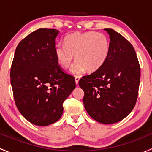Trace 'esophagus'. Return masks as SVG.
Returning a JSON list of instances; mask_svg holds the SVG:
<instances>
[{"label":"esophagus","instance_id":"obj_1","mask_svg":"<svg viewBox=\"0 0 152 152\" xmlns=\"http://www.w3.org/2000/svg\"><path fill=\"white\" fill-rule=\"evenodd\" d=\"M80 76H75V82H76V85H78L79 84V79H80Z\"/></svg>","mask_w":152,"mask_h":152}]
</instances>
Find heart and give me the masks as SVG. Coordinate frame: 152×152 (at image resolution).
Listing matches in <instances>:
<instances>
[{
	"instance_id": "b5f03b06",
	"label": "heart",
	"mask_w": 152,
	"mask_h": 152,
	"mask_svg": "<svg viewBox=\"0 0 152 152\" xmlns=\"http://www.w3.org/2000/svg\"><path fill=\"white\" fill-rule=\"evenodd\" d=\"M54 51L58 63L63 68L71 65L75 55L76 62L71 72L78 75L85 69L93 72L102 66L110 52V42L103 33L76 32L65 38V45H56Z\"/></svg>"
}]
</instances>
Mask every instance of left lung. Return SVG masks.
<instances>
[{
  "mask_svg": "<svg viewBox=\"0 0 152 152\" xmlns=\"http://www.w3.org/2000/svg\"><path fill=\"white\" fill-rule=\"evenodd\" d=\"M108 56L97 70L84 76L79 85L85 91L83 103L94 120L104 124L123 120L135 106L140 67L132 45L112 28Z\"/></svg>",
  "mask_w": 152,
  "mask_h": 152,
  "instance_id": "obj_1",
  "label": "left lung"
}]
</instances>
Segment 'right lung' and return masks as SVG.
Masks as SVG:
<instances>
[{
	"instance_id": "obj_1",
	"label": "right lung",
	"mask_w": 152,
	"mask_h": 152,
	"mask_svg": "<svg viewBox=\"0 0 152 152\" xmlns=\"http://www.w3.org/2000/svg\"><path fill=\"white\" fill-rule=\"evenodd\" d=\"M55 28H39L26 37L15 50L10 70L11 85L18 110L37 126L57 121L63 102L76 87L55 56Z\"/></svg>"
}]
</instances>
